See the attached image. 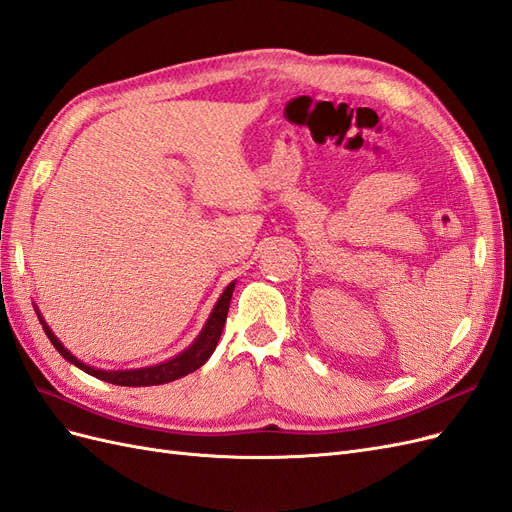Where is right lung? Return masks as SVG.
I'll list each match as a JSON object with an SVG mask.
<instances>
[{"label":"right lung","instance_id":"right-lung-1","mask_svg":"<svg viewBox=\"0 0 512 512\" xmlns=\"http://www.w3.org/2000/svg\"><path fill=\"white\" fill-rule=\"evenodd\" d=\"M232 290H235V282L228 284L226 290L222 292V297L218 299V303H215L213 312L207 320V324L203 327V331H200V335L194 339V344L183 350L181 354L173 356V359H168L160 365H151V367H143V369H126V371H104V369H96V367H89L85 365L83 361L76 359L74 354H70L64 344L59 342V339L55 337V333L49 329V324H46L38 312V318L42 322V329L46 333V337L51 339V344L55 346V350L64 356L66 361H70L72 365H76L79 369L87 371L89 376H94L98 380H104V382H111V384H117V386H153V384H166V382H173L177 378H183L192 374V371H196L198 367H203L209 356L213 354L215 346H218L220 342V335H222V329H224V322H226V316H228V307H230V299H232Z\"/></svg>","mask_w":512,"mask_h":512}]
</instances>
